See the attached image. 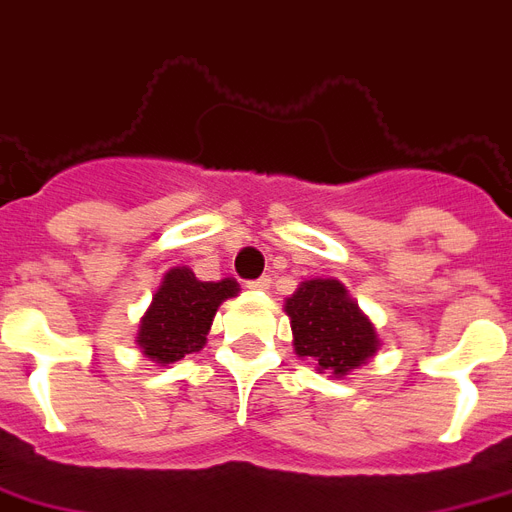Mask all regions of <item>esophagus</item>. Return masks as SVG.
I'll return each instance as SVG.
<instances>
[{
	"label": "esophagus",
	"mask_w": 512,
	"mask_h": 512,
	"mask_svg": "<svg viewBox=\"0 0 512 512\" xmlns=\"http://www.w3.org/2000/svg\"><path fill=\"white\" fill-rule=\"evenodd\" d=\"M249 290H257V293H266V290H271V276H260V279H255V282H249Z\"/></svg>",
	"instance_id": "esophagus-1"
}]
</instances>
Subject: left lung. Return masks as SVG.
I'll return each instance as SVG.
<instances>
[{"label":"left lung","instance_id":"obj_1","mask_svg":"<svg viewBox=\"0 0 512 512\" xmlns=\"http://www.w3.org/2000/svg\"><path fill=\"white\" fill-rule=\"evenodd\" d=\"M298 358H312L317 372L344 377L380 350L369 317L336 279H306L285 301Z\"/></svg>","mask_w":512,"mask_h":512}]
</instances>
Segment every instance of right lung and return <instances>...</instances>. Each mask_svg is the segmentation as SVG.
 <instances>
[{
	"label": "right lung",
	"instance_id": "add662e5",
	"mask_svg": "<svg viewBox=\"0 0 512 512\" xmlns=\"http://www.w3.org/2000/svg\"><path fill=\"white\" fill-rule=\"evenodd\" d=\"M238 295L236 279L200 282L189 268H170L149 312L140 317L138 347L154 363H176L203 350L219 304Z\"/></svg>",
	"mask_w": 512,
	"mask_h": 512
}]
</instances>
